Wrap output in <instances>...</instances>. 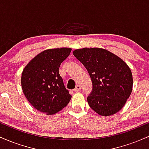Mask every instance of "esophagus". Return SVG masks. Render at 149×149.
<instances>
[{
  "label": "esophagus",
  "mask_w": 149,
  "mask_h": 149,
  "mask_svg": "<svg viewBox=\"0 0 149 149\" xmlns=\"http://www.w3.org/2000/svg\"><path fill=\"white\" fill-rule=\"evenodd\" d=\"M80 89H81V87H80V85H78L76 87V88L74 89V91L75 92H79L80 90Z\"/></svg>",
  "instance_id": "esophagus-1"
}]
</instances>
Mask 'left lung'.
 I'll return each instance as SVG.
<instances>
[{
	"mask_svg": "<svg viewBox=\"0 0 149 149\" xmlns=\"http://www.w3.org/2000/svg\"><path fill=\"white\" fill-rule=\"evenodd\" d=\"M73 55L88 70L92 90L90 108L102 116L118 112L132 93L133 79L127 64L113 53L99 47L75 49Z\"/></svg>",
	"mask_w": 149,
	"mask_h": 149,
	"instance_id": "1",
	"label": "left lung"
}]
</instances>
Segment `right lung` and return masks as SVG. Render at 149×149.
<instances>
[{
    "label": "right lung",
    "mask_w": 149,
    "mask_h": 149,
    "mask_svg": "<svg viewBox=\"0 0 149 149\" xmlns=\"http://www.w3.org/2000/svg\"><path fill=\"white\" fill-rule=\"evenodd\" d=\"M68 47L48 49L32 59L22 73V88L33 107L52 115L67 106L71 98L59 73L60 64L70 54Z\"/></svg>",
    "instance_id": "obj_1"
}]
</instances>
